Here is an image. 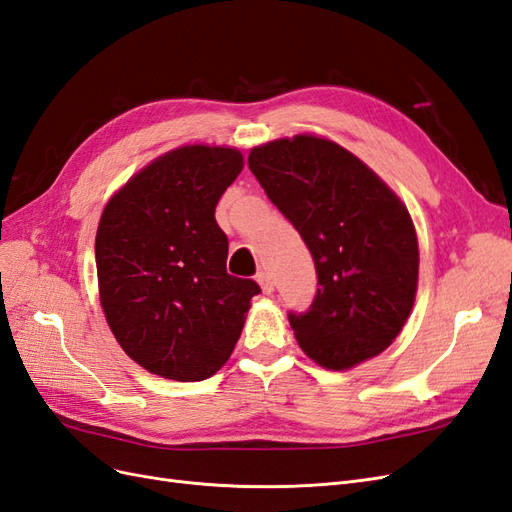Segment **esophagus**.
Returning a JSON list of instances; mask_svg holds the SVG:
<instances>
[{"mask_svg":"<svg viewBox=\"0 0 512 512\" xmlns=\"http://www.w3.org/2000/svg\"><path fill=\"white\" fill-rule=\"evenodd\" d=\"M256 280H258V284H260V288H262V292H265V294H271V292L275 290V284H273V280H271V275H269V273L260 271V273L256 275Z\"/></svg>","mask_w":512,"mask_h":512,"instance_id":"34e87169","label":"esophagus"}]
</instances>
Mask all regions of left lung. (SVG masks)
I'll return each mask as SVG.
<instances>
[{
  "instance_id": "obj_1",
  "label": "left lung",
  "mask_w": 512,
  "mask_h": 512,
  "mask_svg": "<svg viewBox=\"0 0 512 512\" xmlns=\"http://www.w3.org/2000/svg\"><path fill=\"white\" fill-rule=\"evenodd\" d=\"M247 164L314 258L316 299L288 314L303 352L339 371L389 348L418 282L406 205L354 153L314 134L254 147Z\"/></svg>"
}]
</instances>
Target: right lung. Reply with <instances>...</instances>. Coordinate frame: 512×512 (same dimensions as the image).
Listing matches in <instances>:
<instances>
[{
  "mask_svg": "<svg viewBox=\"0 0 512 512\" xmlns=\"http://www.w3.org/2000/svg\"><path fill=\"white\" fill-rule=\"evenodd\" d=\"M241 168L239 149L185 145L147 164L102 211L100 303L123 352L151 374L198 382L235 350L260 286L226 273L215 205Z\"/></svg>",
  "mask_w": 512,
  "mask_h": 512,
  "instance_id": "right-lung-1",
  "label": "right lung"
}]
</instances>
